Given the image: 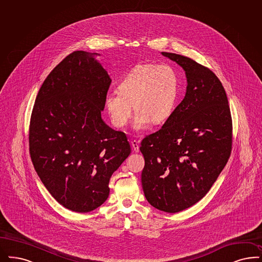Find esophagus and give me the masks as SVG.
I'll list each match as a JSON object with an SVG mask.
<instances>
[{"label":"esophagus","mask_w":262,"mask_h":262,"mask_svg":"<svg viewBox=\"0 0 262 262\" xmlns=\"http://www.w3.org/2000/svg\"><path fill=\"white\" fill-rule=\"evenodd\" d=\"M131 145H132V147H133V149L135 150L136 152H138V151H139V149H140L139 142H138V141H136V140H133V141H131Z\"/></svg>","instance_id":"esophagus-1"}]
</instances>
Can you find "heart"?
<instances>
[{
	"label": "heart",
	"mask_w": 262,
	"mask_h": 262,
	"mask_svg": "<svg viewBox=\"0 0 262 262\" xmlns=\"http://www.w3.org/2000/svg\"><path fill=\"white\" fill-rule=\"evenodd\" d=\"M180 88V79L169 65L139 64L119 81V90H110L105 96V107L115 126H124L132 112L134 130H142L150 122L159 124L174 111Z\"/></svg>",
	"instance_id": "b5f03b06"
}]
</instances>
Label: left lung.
Instances as JSON below:
<instances>
[{"label":"left lung","instance_id":"1","mask_svg":"<svg viewBox=\"0 0 262 262\" xmlns=\"http://www.w3.org/2000/svg\"><path fill=\"white\" fill-rule=\"evenodd\" d=\"M184 69V100L162 128L141 143L142 185L148 203L178 213L201 200L227 163L232 120L221 80L210 69L180 54L161 52Z\"/></svg>","mask_w":262,"mask_h":262}]
</instances>
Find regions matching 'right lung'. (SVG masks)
Masks as SVG:
<instances>
[{
  "mask_svg": "<svg viewBox=\"0 0 262 262\" xmlns=\"http://www.w3.org/2000/svg\"><path fill=\"white\" fill-rule=\"evenodd\" d=\"M78 50L40 86L30 121V155L52 197L71 211L91 212L108 197L113 173L131 152L127 137L102 118L112 79L96 57Z\"/></svg>",
  "mask_w": 262,
  "mask_h": 262,
  "instance_id": "add662e5",
  "label": "right lung"
}]
</instances>
